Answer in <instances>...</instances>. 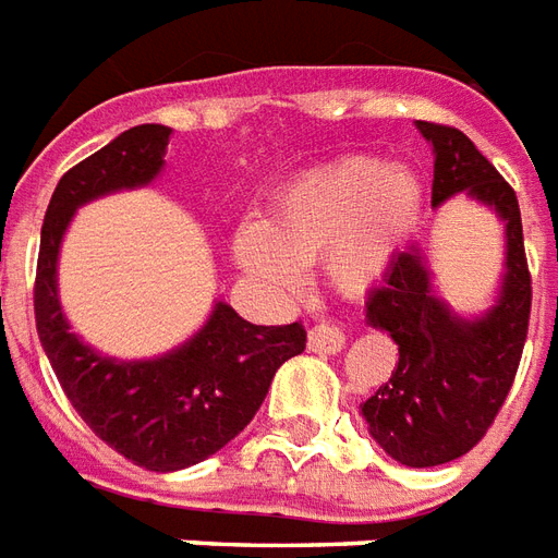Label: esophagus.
<instances>
[{"label":"esophagus","mask_w":558,"mask_h":558,"mask_svg":"<svg viewBox=\"0 0 558 558\" xmlns=\"http://www.w3.org/2000/svg\"><path fill=\"white\" fill-rule=\"evenodd\" d=\"M307 345L316 354H337L345 345V333L328 325V322H322V325L311 328V333H307Z\"/></svg>","instance_id":"esophagus-1"}]
</instances>
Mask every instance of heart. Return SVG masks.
Returning <instances> with one entry per match:
<instances>
[{
  "mask_svg": "<svg viewBox=\"0 0 558 558\" xmlns=\"http://www.w3.org/2000/svg\"><path fill=\"white\" fill-rule=\"evenodd\" d=\"M420 183L375 159H345L287 185L268 225L239 227V266L271 287H295L301 263L325 257L337 290L366 292L384 278L420 216Z\"/></svg>",
  "mask_w": 558,
  "mask_h": 558,
  "instance_id": "obj_1",
  "label": "heart"
}]
</instances>
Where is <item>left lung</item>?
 Returning a JSON list of instances; mask_svg holds the SVG:
<instances>
[{
  "instance_id": "1",
  "label": "left lung",
  "mask_w": 558,
  "mask_h": 558,
  "mask_svg": "<svg viewBox=\"0 0 558 558\" xmlns=\"http://www.w3.org/2000/svg\"><path fill=\"white\" fill-rule=\"evenodd\" d=\"M435 150L432 206L458 192L490 206L506 225V271L497 304L464 319L437 299L420 247L399 251L366 299V322L399 345L390 381L361 405L369 435L405 468H437L476 447L499 414L530 328L532 278L518 195L456 126L416 121Z\"/></svg>"
}]
</instances>
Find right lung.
Masks as SVG:
<instances>
[{"label":"right lung","instance_id":"1","mask_svg":"<svg viewBox=\"0 0 558 558\" xmlns=\"http://www.w3.org/2000/svg\"><path fill=\"white\" fill-rule=\"evenodd\" d=\"M171 130L142 123L61 177L40 227L35 322L61 390L90 432L132 464L153 473L192 468L216 456L263 405L280 363L304 352L292 325H251L216 301L201 331L153 361H114L70 331L59 301V247L80 206L153 183Z\"/></svg>","mask_w":558,"mask_h":558}]
</instances>
